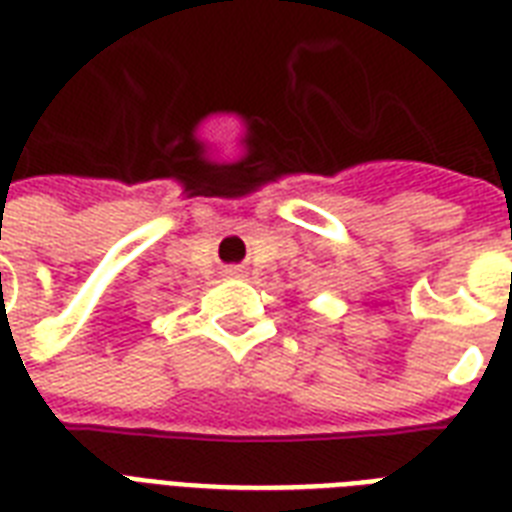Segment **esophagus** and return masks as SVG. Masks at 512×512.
Instances as JSON below:
<instances>
[{
  "label": "esophagus",
  "instance_id": "esophagus-1",
  "mask_svg": "<svg viewBox=\"0 0 512 512\" xmlns=\"http://www.w3.org/2000/svg\"><path fill=\"white\" fill-rule=\"evenodd\" d=\"M228 273H231V276H241V268H228Z\"/></svg>",
  "mask_w": 512,
  "mask_h": 512
}]
</instances>
